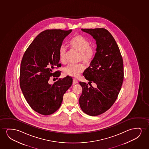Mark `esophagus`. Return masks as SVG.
<instances>
[{
    "mask_svg": "<svg viewBox=\"0 0 149 149\" xmlns=\"http://www.w3.org/2000/svg\"><path fill=\"white\" fill-rule=\"evenodd\" d=\"M77 83L78 81L76 80L75 79H74L73 80V85H74V84H77Z\"/></svg>",
    "mask_w": 149,
    "mask_h": 149,
    "instance_id": "34e87169",
    "label": "esophagus"
}]
</instances>
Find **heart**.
<instances>
[{
  "label": "heart",
  "instance_id": "heart-1",
  "mask_svg": "<svg viewBox=\"0 0 149 149\" xmlns=\"http://www.w3.org/2000/svg\"><path fill=\"white\" fill-rule=\"evenodd\" d=\"M69 46L72 49L77 51L79 53L78 61H82L88 65L92 63L96 55L95 48L91 46L90 41L81 35H76L70 41ZM67 52L65 47L59 48L58 50V58L61 63L63 64L67 63ZM84 67L81 63L77 65H69L63 70V74L65 75L77 78L84 72Z\"/></svg>",
  "mask_w": 149,
  "mask_h": 149
}]
</instances>
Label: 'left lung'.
I'll return each mask as SVG.
<instances>
[{"mask_svg":"<svg viewBox=\"0 0 149 149\" xmlns=\"http://www.w3.org/2000/svg\"><path fill=\"white\" fill-rule=\"evenodd\" d=\"M96 40V55L84 76L96 88L79 82L82 88L80 106L86 114L97 116L108 110L118 98L124 80V65L120 49L106 29H81ZM90 85V84H89Z\"/></svg>","mask_w":149,"mask_h":149,"instance_id":"left-lung-1","label":"left lung"}]
</instances>
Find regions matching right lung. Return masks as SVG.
Segmentation results:
<instances>
[{"instance_id": "obj_1", "label": "right lung", "mask_w": 149, "mask_h": 149, "mask_svg": "<svg viewBox=\"0 0 149 149\" xmlns=\"http://www.w3.org/2000/svg\"><path fill=\"white\" fill-rule=\"evenodd\" d=\"M72 30L47 29L34 39L25 52L21 61L20 86L31 108L40 114L47 116L58 109L63 94L72 86L73 79L67 76L52 84L50 77L58 78L61 67L58 50L65 37Z\"/></svg>"}]
</instances>
